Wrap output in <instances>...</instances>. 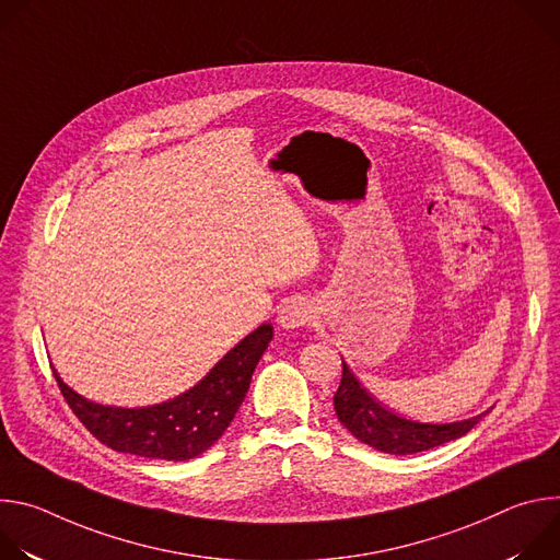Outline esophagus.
I'll list each match as a JSON object with an SVG mask.
<instances>
[{
  "label": "esophagus",
  "mask_w": 560,
  "mask_h": 560,
  "mask_svg": "<svg viewBox=\"0 0 560 560\" xmlns=\"http://www.w3.org/2000/svg\"><path fill=\"white\" fill-rule=\"evenodd\" d=\"M312 316H314L312 305L305 303V301L294 299V301H288V303L281 307V312H279V316H277V322H279V326H281L283 330H294V328H301V326L310 324Z\"/></svg>",
  "instance_id": "obj_1"
}]
</instances>
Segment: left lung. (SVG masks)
<instances>
[{
	"label": "left lung",
	"mask_w": 560,
	"mask_h": 560,
	"mask_svg": "<svg viewBox=\"0 0 560 560\" xmlns=\"http://www.w3.org/2000/svg\"><path fill=\"white\" fill-rule=\"evenodd\" d=\"M337 419L352 432L361 443L385 452V454H417L439 447L447 441L465 436L488 412L454 421V423H419L398 417L383 408L376 398L359 383L350 365L343 361L341 385L335 394Z\"/></svg>",
	"instance_id": "8db88e82"
}]
</instances>
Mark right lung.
Wrapping results in <instances>:
<instances>
[{
	"mask_svg": "<svg viewBox=\"0 0 560 560\" xmlns=\"http://www.w3.org/2000/svg\"><path fill=\"white\" fill-rule=\"evenodd\" d=\"M272 341L264 324L238 341L195 387L143 408L102 406L68 387L52 370L74 417L115 452L143 458L188 460L212 447L244 404L253 372Z\"/></svg>",
	"mask_w": 560,
	"mask_h": 560,
	"instance_id": "add662e5",
	"label": "right lung"
}]
</instances>
